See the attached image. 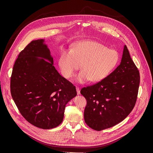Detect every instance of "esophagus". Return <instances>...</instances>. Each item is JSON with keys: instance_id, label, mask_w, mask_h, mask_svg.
<instances>
[{"instance_id": "1", "label": "esophagus", "mask_w": 153, "mask_h": 153, "mask_svg": "<svg viewBox=\"0 0 153 153\" xmlns=\"http://www.w3.org/2000/svg\"><path fill=\"white\" fill-rule=\"evenodd\" d=\"M76 91H77V95H80V88L79 87H76Z\"/></svg>"}]
</instances>
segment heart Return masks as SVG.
<instances>
[{"mask_svg":"<svg viewBox=\"0 0 153 153\" xmlns=\"http://www.w3.org/2000/svg\"><path fill=\"white\" fill-rule=\"evenodd\" d=\"M119 60L118 52L97 42L82 41L74 45L71 51L62 52L58 65L66 79L73 77L81 65L82 72L76 81L84 84L89 80L92 82L105 79L116 68Z\"/></svg>","mask_w":153,"mask_h":153,"instance_id":"1","label":"heart"}]
</instances>
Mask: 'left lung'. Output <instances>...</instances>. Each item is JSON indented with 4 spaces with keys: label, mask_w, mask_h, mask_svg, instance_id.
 <instances>
[{
    "label": "left lung",
    "mask_w": 153,
    "mask_h": 153,
    "mask_svg": "<svg viewBox=\"0 0 153 153\" xmlns=\"http://www.w3.org/2000/svg\"><path fill=\"white\" fill-rule=\"evenodd\" d=\"M139 82L138 68L124 45L116 69L104 80L81 89L87 100L85 122L96 131H102L123 121L135 105Z\"/></svg>",
    "instance_id": "1"
}]
</instances>
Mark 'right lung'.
<instances>
[{
  "instance_id": "1",
  "label": "right lung",
  "mask_w": 153,
  "mask_h": 153,
  "mask_svg": "<svg viewBox=\"0 0 153 153\" xmlns=\"http://www.w3.org/2000/svg\"><path fill=\"white\" fill-rule=\"evenodd\" d=\"M10 90L23 117L42 129L61 123L66 104L77 95L75 87L53 65L43 39L32 41L19 54L11 76Z\"/></svg>"
}]
</instances>
